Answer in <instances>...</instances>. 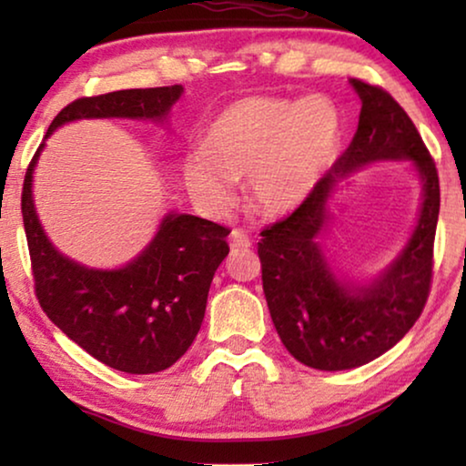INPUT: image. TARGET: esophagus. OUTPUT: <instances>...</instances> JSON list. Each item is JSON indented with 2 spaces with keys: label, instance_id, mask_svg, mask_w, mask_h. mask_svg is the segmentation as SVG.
<instances>
[{
  "label": "esophagus",
  "instance_id": "1",
  "mask_svg": "<svg viewBox=\"0 0 466 466\" xmlns=\"http://www.w3.org/2000/svg\"><path fill=\"white\" fill-rule=\"evenodd\" d=\"M228 244H231V250H248L252 246V241L241 228H233L231 235H228Z\"/></svg>",
  "mask_w": 466,
  "mask_h": 466
}]
</instances>
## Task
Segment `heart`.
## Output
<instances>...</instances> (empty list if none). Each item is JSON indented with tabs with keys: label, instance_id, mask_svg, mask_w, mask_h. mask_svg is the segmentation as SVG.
<instances>
[{
	"label": "heart",
	"instance_id": "obj_1",
	"mask_svg": "<svg viewBox=\"0 0 466 466\" xmlns=\"http://www.w3.org/2000/svg\"><path fill=\"white\" fill-rule=\"evenodd\" d=\"M339 110L324 97H244L227 106L184 161L190 195L212 214L233 206L246 177L250 206L284 216L308 199L341 148Z\"/></svg>",
	"mask_w": 466,
	"mask_h": 466
}]
</instances>
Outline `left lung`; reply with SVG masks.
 Instances as JSON below:
<instances>
[{"instance_id": "1", "label": "left lung", "mask_w": 466, "mask_h": 466, "mask_svg": "<svg viewBox=\"0 0 466 466\" xmlns=\"http://www.w3.org/2000/svg\"><path fill=\"white\" fill-rule=\"evenodd\" d=\"M362 101L359 129L308 199L260 231L263 290L279 339L299 362L320 371L354 369L388 352L422 314L432 282L439 174L422 137L394 97L352 78ZM410 157L423 177L417 231L401 257L371 287L337 283L315 239L328 218L334 184L373 160Z\"/></svg>"}]
</instances>
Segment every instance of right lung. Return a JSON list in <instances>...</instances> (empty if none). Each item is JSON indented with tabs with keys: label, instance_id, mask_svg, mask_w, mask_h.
<instances>
[{
	"label": "right lung",
	"instance_id": "right-lung-1",
	"mask_svg": "<svg viewBox=\"0 0 466 466\" xmlns=\"http://www.w3.org/2000/svg\"><path fill=\"white\" fill-rule=\"evenodd\" d=\"M180 95L182 86L171 85L80 97L56 114L46 137L76 118L163 120ZM42 146L25 174L21 212L44 314L116 371L144 375L171 367L199 333L209 284L228 254L231 231L197 216L169 214L150 246L123 269L74 263L55 250L35 216L31 177Z\"/></svg>",
	"mask_w": 466,
	"mask_h": 466
}]
</instances>
